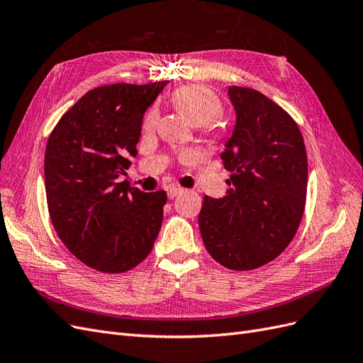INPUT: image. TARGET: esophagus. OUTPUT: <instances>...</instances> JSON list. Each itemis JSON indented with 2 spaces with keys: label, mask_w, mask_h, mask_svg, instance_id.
I'll return each instance as SVG.
<instances>
[{
  "label": "esophagus",
  "mask_w": 363,
  "mask_h": 363,
  "mask_svg": "<svg viewBox=\"0 0 363 363\" xmlns=\"http://www.w3.org/2000/svg\"><path fill=\"white\" fill-rule=\"evenodd\" d=\"M182 192H183V189L179 188V186H171V188L168 189V199H175V196Z\"/></svg>",
  "instance_id": "1"
}]
</instances>
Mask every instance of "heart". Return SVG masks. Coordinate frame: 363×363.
Returning a JSON list of instances; mask_svg holds the SVG:
<instances>
[{
	"mask_svg": "<svg viewBox=\"0 0 363 363\" xmlns=\"http://www.w3.org/2000/svg\"><path fill=\"white\" fill-rule=\"evenodd\" d=\"M171 103L180 113L188 118L195 125L212 123L223 113V104L219 98L201 86H183L174 91ZM157 121V111L150 108L144 118V130H151Z\"/></svg>",
	"mask_w": 363,
	"mask_h": 363,
	"instance_id": "1",
	"label": "heart"
}]
</instances>
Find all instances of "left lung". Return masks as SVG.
Returning <instances> with one entry per match:
<instances>
[{
  "label": "left lung",
  "mask_w": 363,
  "mask_h": 363,
  "mask_svg": "<svg viewBox=\"0 0 363 363\" xmlns=\"http://www.w3.org/2000/svg\"><path fill=\"white\" fill-rule=\"evenodd\" d=\"M235 130L221 159L225 196H204L199 216L206 250L218 263L250 271L280 256L301 223L307 156L292 116L250 87L230 86Z\"/></svg>",
  "instance_id": "1"
}]
</instances>
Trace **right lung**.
Masks as SVG:
<instances>
[{"mask_svg": "<svg viewBox=\"0 0 363 363\" xmlns=\"http://www.w3.org/2000/svg\"><path fill=\"white\" fill-rule=\"evenodd\" d=\"M168 82L106 84L86 92L54 127L45 150L51 223L72 255L96 271L133 269L152 250L167 192L119 182L136 156L142 119Z\"/></svg>", "mask_w": 363, "mask_h": 363, "instance_id": "obj_1", "label": "right lung"}]
</instances>
